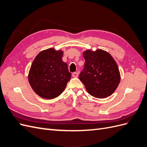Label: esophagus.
<instances>
[{
	"mask_svg": "<svg viewBox=\"0 0 147 147\" xmlns=\"http://www.w3.org/2000/svg\"><path fill=\"white\" fill-rule=\"evenodd\" d=\"M72 76L74 77H78V72H74L73 74H72Z\"/></svg>",
	"mask_w": 147,
	"mask_h": 147,
	"instance_id": "34e87169",
	"label": "esophagus"
}]
</instances>
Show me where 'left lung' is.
Segmentation results:
<instances>
[{
    "label": "left lung",
    "instance_id": "left-lung-1",
    "mask_svg": "<svg viewBox=\"0 0 147 147\" xmlns=\"http://www.w3.org/2000/svg\"><path fill=\"white\" fill-rule=\"evenodd\" d=\"M83 57L85 63L79 78L88 92L97 98L112 95L120 82L119 69L112 56L105 51L97 50H86Z\"/></svg>",
    "mask_w": 147,
    "mask_h": 147
}]
</instances>
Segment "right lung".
<instances>
[{
    "label": "right lung",
    "mask_w": 147,
    "mask_h": 147,
    "mask_svg": "<svg viewBox=\"0 0 147 147\" xmlns=\"http://www.w3.org/2000/svg\"><path fill=\"white\" fill-rule=\"evenodd\" d=\"M63 52L49 48L35 57L29 73V82L34 92L51 99L63 92L71 78L67 64L63 62Z\"/></svg>",
    "instance_id": "right-lung-1"
}]
</instances>
